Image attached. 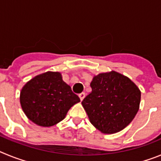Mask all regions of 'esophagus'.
Listing matches in <instances>:
<instances>
[{
    "mask_svg": "<svg viewBox=\"0 0 161 161\" xmlns=\"http://www.w3.org/2000/svg\"><path fill=\"white\" fill-rule=\"evenodd\" d=\"M79 97H80V101H82L85 98V93H80L79 94Z\"/></svg>",
    "mask_w": 161,
    "mask_h": 161,
    "instance_id": "34e87169",
    "label": "esophagus"
}]
</instances>
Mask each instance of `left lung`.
<instances>
[{
    "label": "left lung",
    "instance_id": "1",
    "mask_svg": "<svg viewBox=\"0 0 161 161\" xmlns=\"http://www.w3.org/2000/svg\"><path fill=\"white\" fill-rule=\"evenodd\" d=\"M82 101L91 123L104 134L124 129L139 110L141 93L128 77L112 71L94 76Z\"/></svg>",
    "mask_w": 161,
    "mask_h": 161
}]
</instances>
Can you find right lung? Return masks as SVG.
Returning <instances> with one entry per match:
<instances>
[{"mask_svg":"<svg viewBox=\"0 0 161 161\" xmlns=\"http://www.w3.org/2000/svg\"><path fill=\"white\" fill-rule=\"evenodd\" d=\"M80 101L59 72H47L35 76L20 93L24 113L41 126H52L62 121L69 109Z\"/></svg>","mask_w":161,"mask_h":161,"instance_id":"obj_1","label":"right lung"}]
</instances>
